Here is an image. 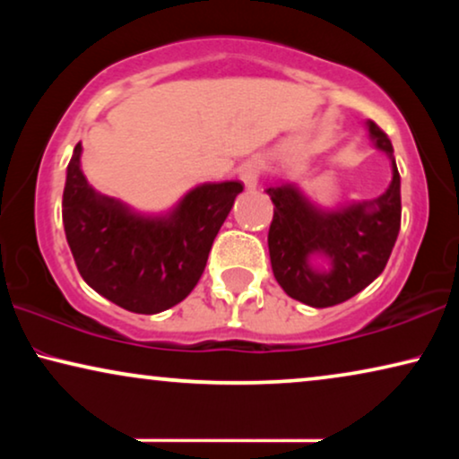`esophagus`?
Returning <instances> with one entry per match:
<instances>
[{"label": "esophagus", "instance_id": "1", "mask_svg": "<svg viewBox=\"0 0 459 459\" xmlns=\"http://www.w3.org/2000/svg\"><path fill=\"white\" fill-rule=\"evenodd\" d=\"M261 171H263V162L259 159H248L240 167V179L244 181V186H247L248 190H255V187L259 186Z\"/></svg>", "mask_w": 459, "mask_h": 459}]
</instances>
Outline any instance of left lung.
I'll return each mask as SVG.
<instances>
[{"label":"left lung","mask_w":459,"mask_h":459,"mask_svg":"<svg viewBox=\"0 0 459 459\" xmlns=\"http://www.w3.org/2000/svg\"><path fill=\"white\" fill-rule=\"evenodd\" d=\"M376 150L391 160L393 179L378 198L324 209L297 184L267 187L273 203L269 259L288 297L324 309L344 303L385 272L401 228V178L393 143L368 121Z\"/></svg>","instance_id":"left-lung-1"}]
</instances>
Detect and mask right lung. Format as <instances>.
I'll use <instances>...</instances> for the list:
<instances>
[{"label":"right lung","mask_w":459,"mask_h":459,"mask_svg":"<svg viewBox=\"0 0 459 459\" xmlns=\"http://www.w3.org/2000/svg\"><path fill=\"white\" fill-rule=\"evenodd\" d=\"M81 154L77 143L62 194V223L81 278L131 313L152 316L181 303L244 186L200 184L167 212L150 215L93 190Z\"/></svg>","instance_id":"right-lung-1"}]
</instances>
